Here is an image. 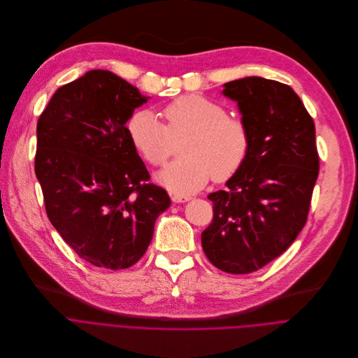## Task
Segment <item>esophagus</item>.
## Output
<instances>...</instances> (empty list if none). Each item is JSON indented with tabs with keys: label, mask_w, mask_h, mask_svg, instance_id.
<instances>
[{
	"label": "esophagus",
	"mask_w": 358,
	"mask_h": 358,
	"mask_svg": "<svg viewBox=\"0 0 358 358\" xmlns=\"http://www.w3.org/2000/svg\"><path fill=\"white\" fill-rule=\"evenodd\" d=\"M171 197H172V200L176 201V203H183V201L190 200V196H189V194L178 193V192H171Z\"/></svg>",
	"instance_id": "obj_1"
}]
</instances>
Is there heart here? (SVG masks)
Returning <instances> with one entry per match:
<instances>
[{
    "label": "heart",
    "instance_id": "heart-1",
    "mask_svg": "<svg viewBox=\"0 0 358 358\" xmlns=\"http://www.w3.org/2000/svg\"><path fill=\"white\" fill-rule=\"evenodd\" d=\"M162 124L148 111L134 113L127 124L135 150L150 165L162 166L182 141L185 154L166 166L159 179L178 192H194L210 178L224 182L234 176L247 159L250 131L244 120L227 114L223 104L199 94L178 97L164 107Z\"/></svg>",
    "mask_w": 358,
    "mask_h": 358
}]
</instances>
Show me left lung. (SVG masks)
<instances>
[{
  "label": "left lung",
  "mask_w": 358,
  "mask_h": 358,
  "mask_svg": "<svg viewBox=\"0 0 358 358\" xmlns=\"http://www.w3.org/2000/svg\"><path fill=\"white\" fill-rule=\"evenodd\" d=\"M250 131V151L226 190L210 193L213 220L201 233L208 261L229 273L258 271L305 227L319 175L315 122L288 86L262 78L224 85Z\"/></svg>",
  "instance_id": "obj_1"
}]
</instances>
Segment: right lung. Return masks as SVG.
<instances>
[{"mask_svg": "<svg viewBox=\"0 0 358 358\" xmlns=\"http://www.w3.org/2000/svg\"><path fill=\"white\" fill-rule=\"evenodd\" d=\"M107 70H90L56 90L36 125L35 175L46 214L85 261L108 269L145 254L171 199L150 183L125 122L148 101Z\"/></svg>", "mask_w": 358, "mask_h": 358, "instance_id": "obj_1", "label": "right lung"}]
</instances>
